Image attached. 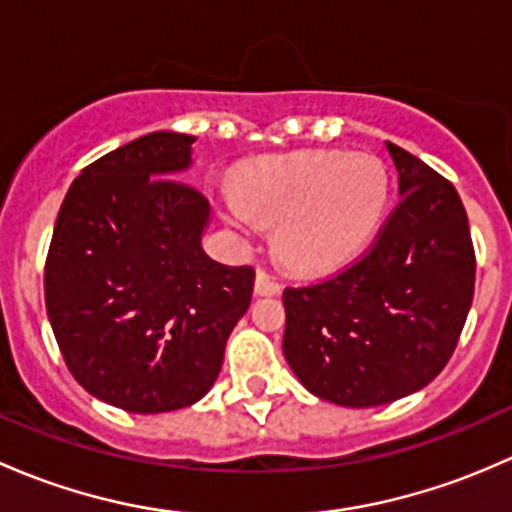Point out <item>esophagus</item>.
Wrapping results in <instances>:
<instances>
[{
  "label": "esophagus",
  "instance_id": "34e87169",
  "mask_svg": "<svg viewBox=\"0 0 512 512\" xmlns=\"http://www.w3.org/2000/svg\"><path fill=\"white\" fill-rule=\"evenodd\" d=\"M280 292H282V285L275 280V277L267 275L265 270H257L255 294H260V297H270V294H280Z\"/></svg>",
  "mask_w": 512,
  "mask_h": 512
}]
</instances>
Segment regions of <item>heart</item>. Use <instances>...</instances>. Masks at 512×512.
<instances>
[{
    "mask_svg": "<svg viewBox=\"0 0 512 512\" xmlns=\"http://www.w3.org/2000/svg\"><path fill=\"white\" fill-rule=\"evenodd\" d=\"M389 173L371 153L302 151L247 165L225 218L240 230L277 223L275 250L289 270L322 275L354 260L384 218Z\"/></svg>",
    "mask_w": 512,
    "mask_h": 512,
    "instance_id": "heart-1",
    "label": "heart"
}]
</instances>
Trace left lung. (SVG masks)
Here are the masks:
<instances>
[{"label": "left lung", "instance_id": "1", "mask_svg": "<svg viewBox=\"0 0 512 512\" xmlns=\"http://www.w3.org/2000/svg\"><path fill=\"white\" fill-rule=\"evenodd\" d=\"M399 205L369 250L329 280L287 287L282 352L307 391L352 409L431 384L451 359L476 287V252L456 188L386 141Z\"/></svg>", "mask_w": 512, "mask_h": 512}]
</instances>
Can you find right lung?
<instances>
[{"label": "right lung", "instance_id": "1", "mask_svg": "<svg viewBox=\"0 0 512 512\" xmlns=\"http://www.w3.org/2000/svg\"><path fill=\"white\" fill-rule=\"evenodd\" d=\"M193 141L156 131L86 165L46 255V314L66 366L131 414L203 399L252 299L255 270L203 250L210 203L178 180Z\"/></svg>", "mask_w": 512, "mask_h": 512}]
</instances>
